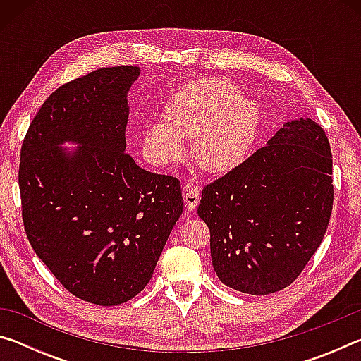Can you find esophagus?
I'll use <instances>...</instances> for the list:
<instances>
[{
    "label": "esophagus",
    "mask_w": 361,
    "mask_h": 361,
    "mask_svg": "<svg viewBox=\"0 0 361 361\" xmlns=\"http://www.w3.org/2000/svg\"><path fill=\"white\" fill-rule=\"evenodd\" d=\"M199 197L200 191L197 185H194V183H186V185L183 186V199H185L188 210H194L195 207H197Z\"/></svg>",
    "instance_id": "obj_1"
}]
</instances>
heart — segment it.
Segmentation results:
<instances>
[{
  "label": "heart",
  "mask_w": 361,
  "mask_h": 361,
  "mask_svg": "<svg viewBox=\"0 0 361 361\" xmlns=\"http://www.w3.org/2000/svg\"><path fill=\"white\" fill-rule=\"evenodd\" d=\"M166 121L142 133L145 156L169 166L194 140V159L209 172H228L245 161L258 137L261 106L228 78H207L180 89L166 108Z\"/></svg>",
  "instance_id": "heart-1"
}]
</instances>
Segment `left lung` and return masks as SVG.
<instances>
[{
	"label": "left lung",
	"instance_id": "left-lung-1",
	"mask_svg": "<svg viewBox=\"0 0 361 361\" xmlns=\"http://www.w3.org/2000/svg\"><path fill=\"white\" fill-rule=\"evenodd\" d=\"M328 138L310 118L286 121L266 146L202 191L218 279L248 295L295 282L320 247L333 209Z\"/></svg>",
	"mask_w": 361,
	"mask_h": 361
}]
</instances>
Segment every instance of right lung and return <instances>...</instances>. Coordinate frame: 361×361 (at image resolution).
<instances>
[{
    "label": "right lung",
    "instance_id": "1",
    "mask_svg": "<svg viewBox=\"0 0 361 361\" xmlns=\"http://www.w3.org/2000/svg\"><path fill=\"white\" fill-rule=\"evenodd\" d=\"M140 75V66H113L63 84L22 145L28 240L71 295L97 305L127 302L148 285L183 213L180 181L126 154L129 92Z\"/></svg>",
    "mask_w": 361,
    "mask_h": 361
}]
</instances>
